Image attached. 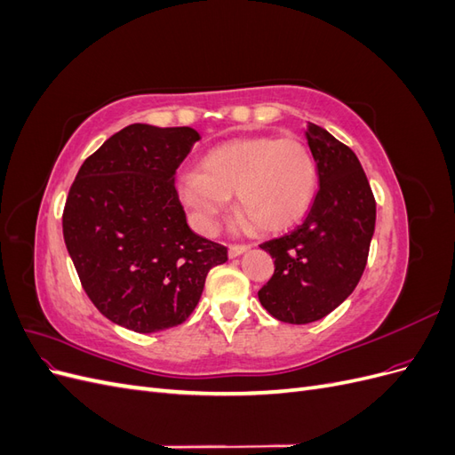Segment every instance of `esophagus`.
I'll return each mask as SVG.
<instances>
[{
	"label": "esophagus",
	"mask_w": 455,
	"mask_h": 455,
	"mask_svg": "<svg viewBox=\"0 0 455 455\" xmlns=\"http://www.w3.org/2000/svg\"><path fill=\"white\" fill-rule=\"evenodd\" d=\"M249 249H251V246H246V244H231L229 249H228V254H229V258H237V256H241L243 252H246Z\"/></svg>",
	"instance_id": "34e87169"
}]
</instances>
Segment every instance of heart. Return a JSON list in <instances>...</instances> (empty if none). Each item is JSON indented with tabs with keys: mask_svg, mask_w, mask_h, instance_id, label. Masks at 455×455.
<instances>
[{
	"mask_svg": "<svg viewBox=\"0 0 455 455\" xmlns=\"http://www.w3.org/2000/svg\"><path fill=\"white\" fill-rule=\"evenodd\" d=\"M316 182V163L304 142L252 136L212 148L201 159V171L178 174L176 194L204 235L216 229L231 194L241 226L281 231L309 211Z\"/></svg>",
	"mask_w": 455,
	"mask_h": 455,
	"instance_id": "heart-1",
	"label": "heart"
}]
</instances>
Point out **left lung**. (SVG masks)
Returning <instances> with one entry per match:
<instances>
[{"label":"left lung","instance_id":"left-lung-1","mask_svg":"<svg viewBox=\"0 0 455 455\" xmlns=\"http://www.w3.org/2000/svg\"><path fill=\"white\" fill-rule=\"evenodd\" d=\"M306 139L319 172L311 211L291 233L259 244L275 259L259 304L288 324L319 321L349 298L376 228L374 194L353 149L315 123Z\"/></svg>","mask_w":455,"mask_h":455}]
</instances>
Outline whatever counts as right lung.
<instances>
[{
  "mask_svg": "<svg viewBox=\"0 0 455 455\" xmlns=\"http://www.w3.org/2000/svg\"><path fill=\"white\" fill-rule=\"evenodd\" d=\"M201 139L191 127L134 123L85 159L62 231L84 291L106 319L154 334L194 313L228 249L188 226L174 172Z\"/></svg>",
  "mask_w": 455,
  "mask_h": 455,
  "instance_id": "obj_1",
  "label": "right lung"
}]
</instances>
